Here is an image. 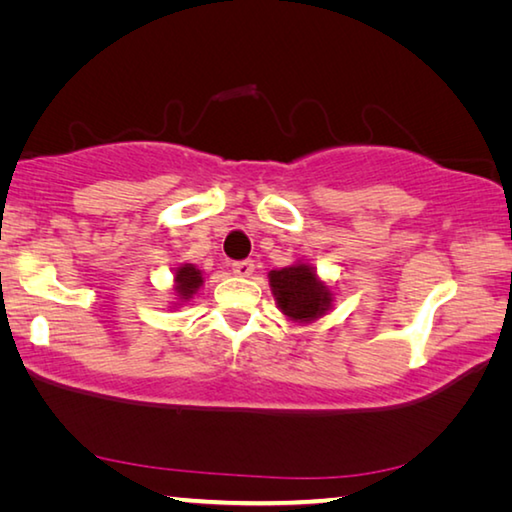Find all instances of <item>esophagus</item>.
I'll use <instances>...</instances> for the list:
<instances>
[{"instance_id": "obj_1", "label": "esophagus", "mask_w": 512, "mask_h": 512, "mask_svg": "<svg viewBox=\"0 0 512 512\" xmlns=\"http://www.w3.org/2000/svg\"><path fill=\"white\" fill-rule=\"evenodd\" d=\"M232 271L239 277H250L255 271V262L253 259H239V262H232Z\"/></svg>"}]
</instances>
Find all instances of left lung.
Here are the masks:
<instances>
[{
	"instance_id": "obj_1",
	"label": "left lung",
	"mask_w": 512,
	"mask_h": 512,
	"mask_svg": "<svg viewBox=\"0 0 512 512\" xmlns=\"http://www.w3.org/2000/svg\"><path fill=\"white\" fill-rule=\"evenodd\" d=\"M268 277H271L277 307L291 320H300V323L314 320L323 316L332 302V293L323 282H318L311 266L296 264L282 268V271H271Z\"/></svg>"
}]
</instances>
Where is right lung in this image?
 Returning <instances> with one entry per match:
<instances>
[{"instance_id":"right-lung-1","label":"right lung","mask_w":512,"mask_h":512,"mask_svg":"<svg viewBox=\"0 0 512 512\" xmlns=\"http://www.w3.org/2000/svg\"><path fill=\"white\" fill-rule=\"evenodd\" d=\"M203 284V275L196 266L185 264L176 271V293L183 300H189Z\"/></svg>"}]
</instances>
